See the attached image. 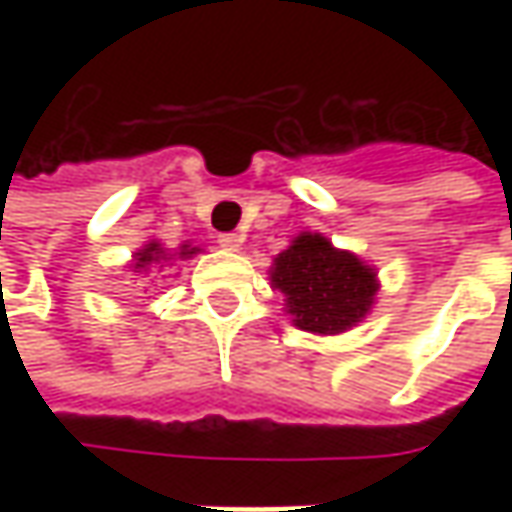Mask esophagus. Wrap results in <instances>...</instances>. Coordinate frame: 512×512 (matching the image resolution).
<instances>
[{
	"label": "esophagus",
	"instance_id": "34e87169",
	"mask_svg": "<svg viewBox=\"0 0 512 512\" xmlns=\"http://www.w3.org/2000/svg\"><path fill=\"white\" fill-rule=\"evenodd\" d=\"M216 242L222 250H239L242 247V236L239 233H222V236H216Z\"/></svg>",
	"mask_w": 512,
	"mask_h": 512
}]
</instances>
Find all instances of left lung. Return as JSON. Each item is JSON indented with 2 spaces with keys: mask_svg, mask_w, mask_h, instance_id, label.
I'll return each mask as SVG.
<instances>
[{
  "mask_svg": "<svg viewBox=\"0 0 512 512\" xmlns=\"http://www.w3.org/2000/svg\"><path fill=\"white\" fill-rule=\"evenodd\" d=\"M267 279L285 296L290 322L319 336H339L364 322L382 287L376 267L313 230H302L273 259Z\"/></svg>",
  "mask_w": 512,
  "mask_h": 512,
  "instance_id": "8db88e82",
  "label": "left lung"
}]
</instances>
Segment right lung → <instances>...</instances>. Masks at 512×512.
<instances>
[{
	"mask_svg": "<svg viewBox=\"0 0 512 512\" xmlns=\"http://www.w3.org/2000/svg\"><path fill=\"white\" fill-rule=\"evenodd\" d=\"M196 253H202V247L190 245V242L179 245V250H168V247H162L159 239H148L145 245L133 253V259H130V270H133V276H139V273H150V270H165V267H170L173 262L193 259Z\"/></svg>",
	"mask_w": 512,
	"mask_h": 512,
	"instance_id": "add662e5",
	"label": "right lung"
}]
</instances>
